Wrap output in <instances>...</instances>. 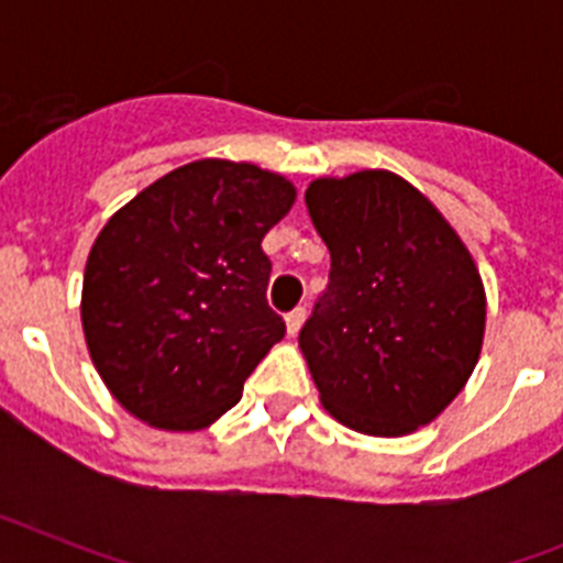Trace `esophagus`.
<instances>
[{
	"mask_svg": "<svg viewBox=\"0 0 563 563\" xmlns=\"http://www.w3.org/2000/svg\"><path fill=\"white\" fill-rule=\"evenodd\" d=\"M305 318H307L305 307H296V310L287 312V318H285L287 335H298V330H301V324H305Z\"/></svg>",
	"mask_w": 563,
	"mask_h": 563,
	"instance_id": "esophagus-1",
	"label": "esophagus"
}]
</instances>
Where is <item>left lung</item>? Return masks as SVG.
<instances>
[{
	"label": "left lung",
	"mask_w": 563,
	"mask_h": 563,
	"mask_svg": "<svg viewBox=\"0 0 563 563\" xmlns=\"http://www.w3.org/2000/svg\"><path fill=\"white\" fill-rule=\"evenodd\" d=\"M330 285L301 327L321 406L346 429L402 437L462 391L482 352L485 287L454 228L383 168L305 194Z\"/></svg>",
	"instance_id": "obj_1"
}]
</instances>
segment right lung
Listing matches in <instances>:
<instances>
[{
    "label": "right lung",
    "mask_w": 563,
    "mask_h": 563,
    "mask_svg": "<svg viewBox=\"0 0 563 563\" xmlns=\"http://www.w3.org/2000/svg\"><path fill=\"white\" fill-rule=\"evenodd\" d=\"M296 186L253 163L194 161L103 225L84 271L81 324L98 375L129 415L200 431L233 409L285 338L267 307L262 239Z\"/></svg>",
    "instance_id": "right-lung-1"
}]
</instances>
